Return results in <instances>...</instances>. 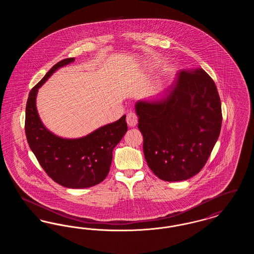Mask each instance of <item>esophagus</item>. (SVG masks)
Here are the masks:
<instances>
[{"label": "esophagus", "mask_w": 254, "mask_h": 254, "mask_svg": "<svg viewBox=\"0 0 254 254\" xmlns=\"http://www.w3.org/2000/svg\"><path fill=\"white\" fill-rule=\"evenodd\" d=\"M127 123L130 127H134L138 123V117L134 112H129L127 115Z\"/></svg>", "instance_id": "obj_1"}]
</instances>
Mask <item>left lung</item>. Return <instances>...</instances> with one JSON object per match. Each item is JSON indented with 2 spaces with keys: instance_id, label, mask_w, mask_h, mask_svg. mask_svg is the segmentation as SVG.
Instances as JSON below:
<instances>
[{
  "instance_id": "obj_1",
  "label": "left lung",
  "mask_w": 254,
  "mask_h": 254,
  "mask_svg": "<svg viewBox=\"0 0 254 254\" xmlns=\"http://www.w3.org/2000/svg\"><path fill=\"white\" fill-rule=\"evenodd\" d=\"M135 110L146 163L158 178L184 181L204 168L222 126L217 87L204 69L179 71L162 96L137 102Z\"/></svg>"
}]
</instances>
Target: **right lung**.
<instances>
[{
    "instance_id": "obj_1",
    "label": "right lung",
    "mask_w": 254,
    "mask_h": 254,
    "mask_svg": "<svg viewBox=\"0 0 254 254\" xmlns=\"http://www.w3.org/2000/svg\"><path fill=\"white\" fill-rule=\"evenodd\" d=\"M75 58L57 63L29 92L25 108V135L41 167L53 181L68 189H85L104 181L109 174L113 148L127 131L126 115L77 139L62 138L49 131L36 108L38 89L49 77Z\"/></svg>"
}]
</instances>
